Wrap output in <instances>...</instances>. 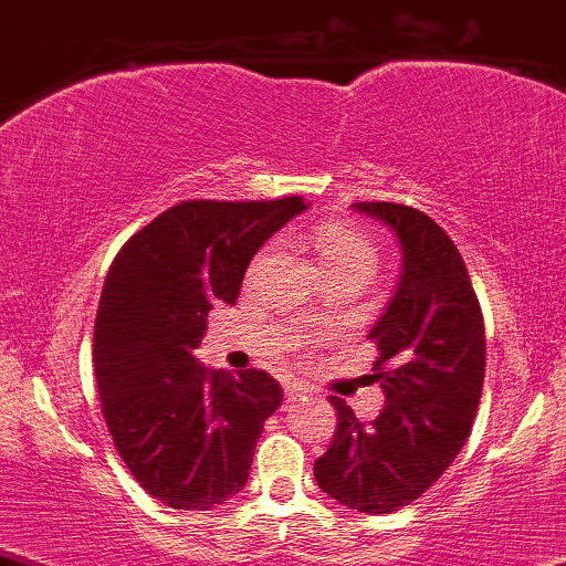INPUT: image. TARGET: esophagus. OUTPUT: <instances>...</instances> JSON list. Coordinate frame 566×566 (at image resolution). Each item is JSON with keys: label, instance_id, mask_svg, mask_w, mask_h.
<instances>
[{"label": "esophagus", "instance_id": "1", "mask_svg": "<svg viewBox=\"0 0 566 566\" xmlns=\"http://www.w3.org/2000/svg\"><path fill=\"white\" fill-rule=\"evenodd\" d=\"M307 395V386L303 384H287L284 386V397H287V402H295V399L305 397Z\"/></svg>", "mask_w": 566, "mask_h": 566}]
</instances>
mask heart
I'll use <instances>...</instances> for the list:
<instances>
[{"label":"heart","mask_w":566,"mask_h":566,"mask_svg":"<svg viewBox=\"0 0 566 566\" xmlns=\"http://www.w3.org/2000/svg\"><path fill=\"white\" fill-rule=\"evenodd\" d=\"M316 248L324 266H336V263H349V261H376V250L366 240V234H360L353 227L342 224V221H324L316 232ZM266 255V250L255 259L253 269H259V263Z\"/></svg>","instance_id":"1"}]
</instances>
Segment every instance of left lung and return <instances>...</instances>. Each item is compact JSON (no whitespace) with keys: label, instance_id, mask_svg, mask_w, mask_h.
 <instances>
[{"label":"left lung","instance_id":"1","mask_svg":"<svg viewBox=\"0 0 566 566\" xmlns=\"http://www.w3.org/2000/svg\"><path fill=\"white\" fill-rule=\"evenodd\" d=\"M402 248V274L368 339L386 405L360 423L332 397L336 431L313 464L321 491L347 510L391 514L420 499L454 462L473 428L485 376L483 313L460 250L423 211L360 200Z\"/></svg>","mask_w":566,"mask_h":566}]
</instances>
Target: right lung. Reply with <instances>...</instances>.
<instances>
[{"label": "right lung", "mask_w": 566, "mask_h": 566, "mask_svg": "<svg viewBox=\"0 0 566 566\" xmlns=\"http://www.w3.org/2000/svg\"><path fill=\"white\" fill-rule=\"evenodd\" d=\"M300 211V196L182 200L112 261L93 326L102 412L140 489L171 510H213L240 493L282 405L266 370H211L192 349L211 307L234 305L248 263Z\"/></svg>", "instance_id": "obj_1"}]
</instances>
